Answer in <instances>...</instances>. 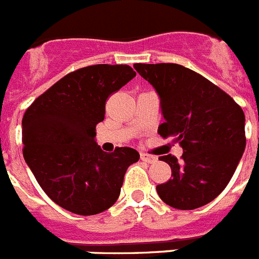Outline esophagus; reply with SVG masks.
<instances>
[{
	"mask_svg": "<svg viewBox=\"0 0 259 259\" xmlns=\"http://www.w3.org/2000/svg\"><path fill=\"white\" fill-rule=\"evenodd\" d=\"M141 159L146 163H154V162H156V159H158V158L154 155H150V154L141 153Z\"/></svg>",
	"mask_w": 259,
	"mask_h": 259,
	"instance_id": "obj_1",
	"label": "esophagus"
}]
</instances>
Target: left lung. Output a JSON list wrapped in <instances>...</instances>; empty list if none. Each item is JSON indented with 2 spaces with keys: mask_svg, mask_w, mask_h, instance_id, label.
Returning a JSON list of instances; mask_svg holds the SVG:
<instances>
[{
  "mask_svg": "<svg viewBox=\"0 0 259 259\" xmlns=\"http://www.w3.org/2000/svg\"><path fill=\"white\" fill-rule=\"evenodd\" d=\"M134 68L160 97L166 121L158 133L183 147L180 160L159 156L170 164L171 179L158 184L156 192L177 209L203 207L225 190L244 154V110L223 89L180 64L137 63Z\"/></svg>",
  "mask_w": 259,
  "mask_h": 259,
  "instance_id": "left-lung-1",
  "label": "left lung"
}]
</instances>
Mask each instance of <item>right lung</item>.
<instances>
[{"mask_svg": "<svg viewBox=\"0 0 259 259\" xmlns=\"http://www.w3.org/2000/svg\"><path fill=\"white\" fill-rule=\"evenodd\" d=\"M136 76L126 64H95L56 81L22 118L23 158L46 195L64 209L92 216L109 209L127 167L138 162L132 147L108 154L95 141L108 97Z\"/></svg>", "mask_w": 259, "mask_h": 259, "instance_id": "obj_1", "label": "right lung"}]
</instances>
